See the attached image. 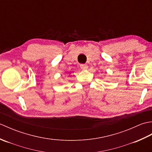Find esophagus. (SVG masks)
<instances>
[{
  "label": "esophagus",
  "mask_w": 152,
  "mask_h": 152,
  "mask_svg": "<svg viewBox=\"0 0 152 152\" xmlns=\"http://www.w3.org/2000/svg\"><path fill=\"white\" fill-rule=\"evenodd\" d=\"M80 68H81V69H82V70H86L88 69V65H87V64H80Z\"/></svg>",
  "instance_id": "esophagus-1"
}]
</instances>
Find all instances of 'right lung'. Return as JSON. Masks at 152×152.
I'll return each instance as SVG.
<instances>
[{
  "instance_id": "add662e5",
  "label": "right lung",
  "mask_w": 152,
  "mask_h": 152,
  "mask_svg": "<svg viewBox=\"0 0 152 152\" xmlns=\"http://www.w3.org/2000/svg\"><path fill=\"white\" fill-rule=\"evenodd\" d=\"M69 74H70V73H69Z\"/></svg>"
}]
</instances>
